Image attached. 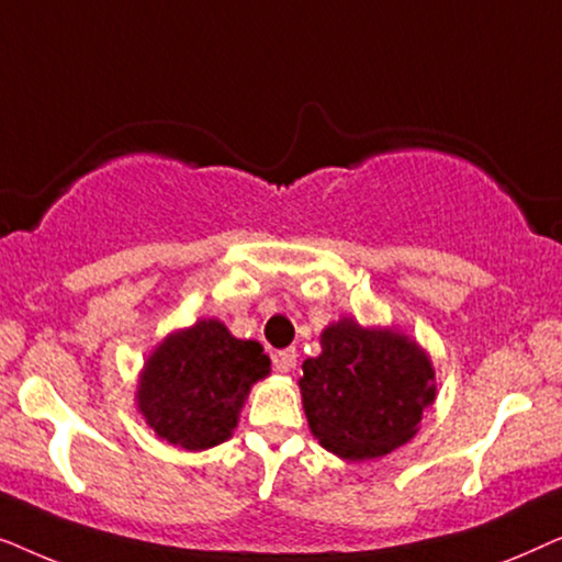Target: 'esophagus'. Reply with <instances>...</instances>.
Here are the masks:
<instances>
[{
  "mask_svg": "<svg viewBox=\"0 0 562 562\" xmlns=\"http://www.w3.org/2000/svg\"><path fill=\"white\" fill-rule=\"evenodd\" d=\"M273 368L279 373H289L296 368V350L294 348H286V350H279L273 356Z\"/></svg>",
  "mask_w": 562,
  "mask_h": 562,
  "instance_id": "1",
  "label": "esophagus"
}]
</instances>
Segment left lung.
I'll return each mask as SVG.
<instances>
[{
  "label": "left lung",
  "instance_id": "1",
  "mask_svg": "<svg viewBox=\"0 0 562 562\" xmlns=\"http://www.w3.org/2000/svg\"><path fill=\"white\" fill-rule=\"evenodd\" d=\"M304 412L322 448L371 460L412 440L435 398V373L417 342L340 319L322 333V356L304 360Z\"/></svg>",
  "mask_w": 562,
  "mask_h": 562
}]
</instances>
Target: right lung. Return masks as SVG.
I'll return each mask as SVG.
<instances>
[{
	"label": "right lung",
	"mask_w": 562,
	"mask_h": 562,
	"mask_svg": "<svg viewBox=\"0 0 562 562\" xmlns=\"http://www.w3.org/2000/svg\"><path fill=\"white\" fill-rule=\"evenodd\" d=\"M271 371L256 340H237L217 319L168 337L145 363L137 404L171 445L204 450L225 442L252 383Z\"/></svg>",
	"instance_id": "obj_1"
}]
</instances>
